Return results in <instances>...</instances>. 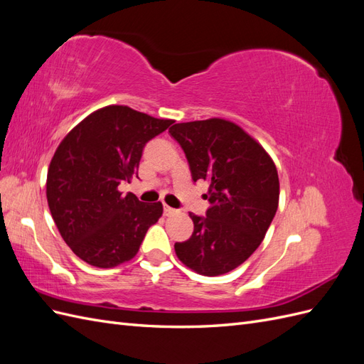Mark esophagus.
Segmentation results:
<instances>
[{"label": "esophagus", "instance_id": "obj_1", "mask_svg": "<svg viewBox=\"0 0 364 364\" xmlns=\"http://www.w3.org/2000/svg\"><path fill=\"white\" fill-rule=\"evenodd\" d=\"M176 213H178V211H176L174 208H170L168 205H164V214L165 215H174Z\"/></svg>", "mask_w": 364, "mask_h": 364}]
</instances>
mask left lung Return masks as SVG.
<instances>
[{
	"label": "left lung",
	"instance_id": "obj_1",
	"mask_svg": "<svg viewBox=\"0 0 364 364\" xmlns=\"http://www.w3.org/2000/svg\"><path fill=\"white\" fill-rule=\"evenodd\" d=\"M193 181H205L206 217L190 213L193 235L174 250L186 267L218 277L243 264L266 237L279 203L278 170L269 153L238 124L209 118L170 127Z\"/></svg>",
	"mask_w": 364,
	"mask_h": 364
}]
</instances>
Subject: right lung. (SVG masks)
<instances>
[{
	"mask_svg": "<svg viewBox=\"0 0 364 364\" xmlns=\"http://www.w3.org/2000/svg\"><path fill=\"white\" fill-rule=\"evenodd\" d=\"M173 119L111 105L87 115L62 139L47 174L54 223L77 257L112 269L134 258L162 203H142L118 185L138 174L142 149Z\"/></svg>",
	"mask_w": 364,
	"mask_h": 364,
	"instance_id": "add662e5",
	"label": "right lung"
}]
</instances>
